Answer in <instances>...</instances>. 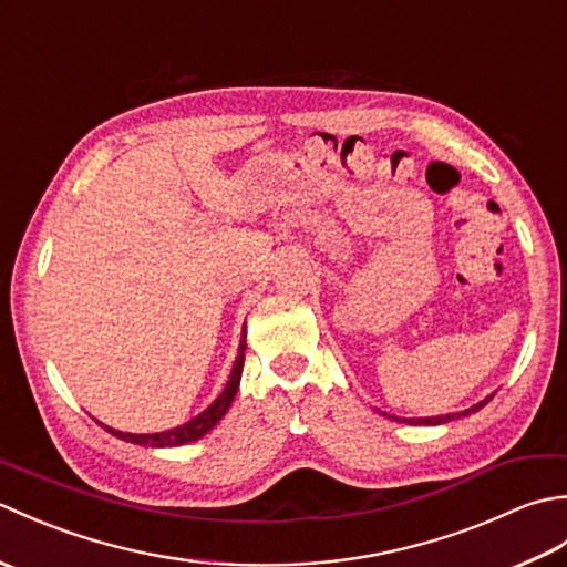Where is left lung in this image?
I'll return each mask as SVG.
<instances>
[{
	"label": "left lung",
	"instance_id": "obj_1",
	"mask_svg": "<svg viewBox=\"0 0 567 567\" xmlns=\"http://www.w3.org/2000/svg\"><path fill=\"white\" fill-rule=\"evenodd\" d=\"M492 396H495V392H492L489 396H485L483 402H477V404H473L470 409H465V412H455V414H441V416H419V419H406V416H392V414H384V412H380L382 416H388V419H394V421H404V424H414V426H439V424H445V421H453V419H461V416H467V414H475V412H480V409H483Z\"/></svg>",
	"mask_w": 567,
	"mask_h": 567
}]
</instances>
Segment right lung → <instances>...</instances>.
<instances>
[{"label":"right lung","mask_w":567,"mask_h":567,"mask_svg":"<svg viewBox=\"0 0 567 567\" xmlns=\"http://www.w3.org/2000/svg\"><path fill=\"white\" fill-rule=\"evenodd\" d=\"M244 360H246V327H244V336H240L238 355L234 360L231 375H228L224 392L216 396V400L207 409H204L202 414L185 421L183 426L158 431V433H126V431H116L112 426H106V424H102V421H97V424L110 431L116 439L136 443V445H148V449H173V445H185V443L197 441L204 436V433H209L216 424H219L224 414L228 412V406H231L234 396L238 392V384H240V372H244Z\"/></svg>","instance_id":"add662e5"}]
</instances>
